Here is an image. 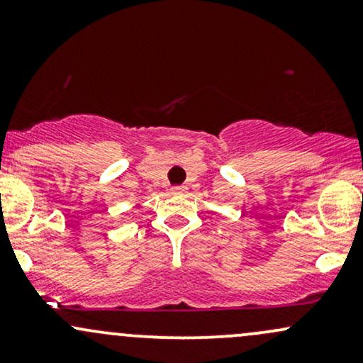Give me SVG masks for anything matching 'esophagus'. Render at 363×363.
<instances>
[{"label":"esophagus","mask_w":363,"mask_h":363,"mask_svg":"<svg viewBox=\"0 0 363 363\" xmlns=\"http://www.w3.org/2000/svg\"><path fill=\"white\" fill-rule=\"evenodd\" d=\"M172 193L174 194H184L186 193V186H174Z\"/></svg>","instance_id":"1"}]
</instances>
